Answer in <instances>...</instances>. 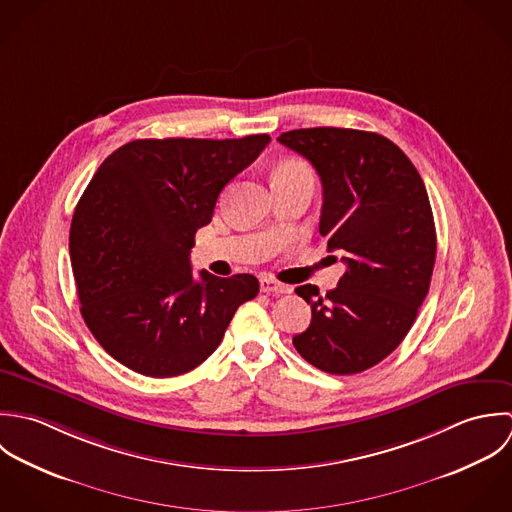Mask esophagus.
Returning a JSON list of instances; mask_svg holds the SVG:
<instances>
[{
  "label": "esophagus",
  "mask_w": 512,
  "mask_h": 512,
  "mask_svg": "<svg viewBox=\"0 0 512 512\" xmlns=\"http://www.w3.org/2000/svg\"><path fill=\"white\" fill-rule=\"evenodd\" d=\"M293 289L285 283H279L271 277H263L261 279V293H267V295H289Z\"/></svg>",
  "instance_id": "esophagus-1"
}]
</instances>
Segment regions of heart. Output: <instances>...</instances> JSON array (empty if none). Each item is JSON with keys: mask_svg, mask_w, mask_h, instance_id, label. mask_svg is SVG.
Returning a JSON list of instances; mask_svg holds the SVG:
<instances>
[{"mask_svg": "<svg viewBox=\"0 0 512 512\" xmlns=\"http://www.w3.org/2000/svg\"><path fill=\"white\" fill-rule=\"evenodd\" d=\"M273 180H307L312 182V170L308 168L305 162L299 160H287L283 164H279L273 172Z\"/></svg>", "mask_w": 512, "mask_h": 512, "instance_id": "b5f03b06", "label": "heart"}]
</instances>
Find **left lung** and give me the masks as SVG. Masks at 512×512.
I'll list each match as a JSON object with an SVG mask.
<instances>
[{
	"mask_svg": "<svg viewBox=\"0 0 512 512\" xmlns=\"http://www.w3.org/2000/svg\"><path fill=\"white\" fill-rule=\"evenodd\" d=\"M277 140L320 176L318 229L346 265L324 297L314 285L295 289L312 318L293 344L322 372H364L400 346L427 297L437 249L427 190L408 156L376 132L318 126Z\"/></svg>",
	"mask_w": 512,
	"mask_h": 512,
	"instance_id": "1",
	"label": "left lung"
}]
</instances>
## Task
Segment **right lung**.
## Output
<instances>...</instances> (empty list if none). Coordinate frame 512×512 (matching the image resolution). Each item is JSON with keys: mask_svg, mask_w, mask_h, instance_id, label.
<instances>
[{"mask_svg": "<svg viewBox=\"0 0 512 512\" xmlns=\"http://www.w3.org/2000/svg\"><path fill=\"white\" fill-rule=\"evenodd\" d=\"M271 142L134 140L114 150L75 207L69 249L85 324L122 366L172 378L219 346L235 310L259 293L241 273L194 281L190 251L221 190Z\"/></svg>", "mask_w": 512, "mask_h": 512, "instance_id": "1", "label": "right lung"}]
</instances>
